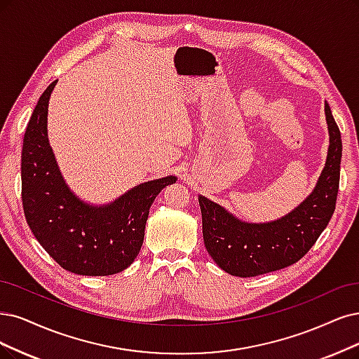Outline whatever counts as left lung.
Listing matches in <instances>:
<instances>
[{
	"label": "left lung",
	"mask_w": 359,
	"mask_h": 359,
	"mask_svg": "<svg viewBox=\"0 0 359 359\" xmlns=\"http://www.w3.org/2000/svg\"><path fill=\"white\" fill-rule=\"evenodd\" d=\"M325 116L330 148L323 175L313 192L288 216L272 223H245L207 198H198L205 248L224 272L248 278L287 268L306 255L327 228L337 201L341 137L328 103Z\"/></svg>",
	"instance_id": "left-lung-1"
}]
</instances>
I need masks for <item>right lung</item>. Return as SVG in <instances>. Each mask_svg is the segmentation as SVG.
Wrapping results in <instances>:
<instances>
[{
    "label": "right lung",
    "instance_id": "1",
    "mask_svg": "<svg viewBox=\"0 0 359 359\" xmlns=\"http://www.w3.org/2000/svg\"><path fill=\"white\" fill-rule=\"evenodd\" d=\"M53 81L31 115L22 148V204L38 243L66 271L104 276L124 271L139 255L155 196L176 177L139 184L115 203L90 207L69 192L47 139Z\"/></svg>",
    "mask_w": 359,
    "mask_h": 359
}]
</instances>
